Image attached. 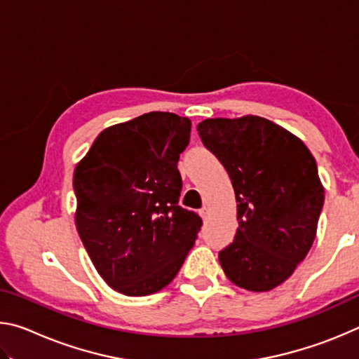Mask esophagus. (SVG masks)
Listing matches in <instances>:
<instances>
[{"label":"esophagus","mask_w":359,"mask_h":359,"mask_svg":"<svg viewBox=\"0 0 359 359\" xmlns=\"http://www.w3.org/2000/svg\"><path fill=\"white\" fill-rule=\"evenodd\" d=\"M199 215H201L203 217V220H208V218H209V209H201V210H199Z\"/></svg>","instance_id":"esophagus-1"}]
</instances>
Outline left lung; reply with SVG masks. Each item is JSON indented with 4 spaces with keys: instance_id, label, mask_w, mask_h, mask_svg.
<instances>
[{
    "instance_id": "8db88e82",
    "label": "left lung",
    "mask_w": 359,
    "mask_h": 359,
    "mask_svg": "<svg viewBox=\"0 0 359 359\" xmlns=\"http://www.w3.org/2000/svg\"><path fill=\"white\" fill-rule=\"evenodd\" d=\"M226 169L238 203L234 241L218 253L231 282L269 291L293 274L317 234L325 188L311 150L274 121L245 115L198 125Z\"/></svg>"
}]
</instances>
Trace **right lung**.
<instances>
[{"instance_id":"right-lung-1","label":"right lung","mask_w":359,"mask_h":359,"mask_svg":"<svg viewBox=\"0 0 359 359\" xmlns=\"http://www.w3.org/2000/svg\"><path fill=\"white\" fill-rule=\"evenodd\" d=\"M191 121L149 112L101 131L74 169L76 226L109 287L154 294L172 282L203 220L182 209L180 154Z\"/></svg>"}]
</instances>
